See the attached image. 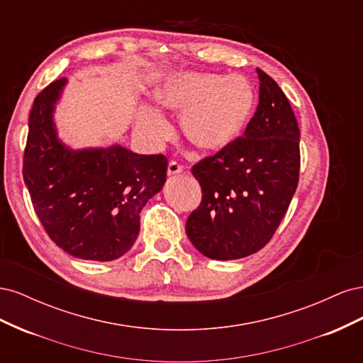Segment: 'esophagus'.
I'll list each match as a JSON object with an SVG mask.
<instances>
[{"label":"esophagus","instance_id":"obj_1","mask_svg":"<svg viewBox=\"0 0 363 363\" xmlns=\"http://www.w3.org/2000/svg\"><path fill=\"white\" fill-rule=\"evenodd\" d=\"M180 172H183V167H182V164L177 163V162L171 160V162L168 163V175H175V174H180Z\"/></svg>","mask_w":363,"mask_h":363}]
</instances>
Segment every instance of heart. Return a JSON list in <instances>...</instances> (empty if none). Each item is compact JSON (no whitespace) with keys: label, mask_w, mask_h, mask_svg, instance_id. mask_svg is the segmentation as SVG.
I'll return each instance as SVG.
<instances>
[{"label":"heart","mask_w":363,"mask_h":363,"mask_svg":"<svg viewBox=\"0 0 363 363\" xmlns=\"http://www.w3.org/2000/svg\"><path fill=\"white\" fill-rule=\"evenodd\" d=\"M156 104L182 113L180 127L192 145L206 152L225 150L244 133L256 108V92L242 75L183 71L168 75L156 87ZM136 130L151 145L171 138L168 119L152 106H142Z\"/></svg>","instance_id":"heart-1"}]
</instances>
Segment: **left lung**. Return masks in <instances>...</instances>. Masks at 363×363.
Returning <instances> with one entry per match:
<instances>
[{"instance_id": "8db88e82", "label": "left lung", "mask_w": 363, "mask_h": 363, "mask_svg": "<svg viewBox=\"0 0 363 363\" xmlns=\"http://www.w3.org/2000/svg\"><path fill=\"white\" fill-rule=\"evenodd\" d=\"M259 106L239 138L194 164L203 200L186 233L206 257L233 260L265 247L298 184L300 130L286 95L257 69Z\"/></svg>"}]
</instances>
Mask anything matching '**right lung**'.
<instances>
[{"instance_id": "right-lung-1", "label": "right lung", "mask_w": 363, "mask_h": 363, "mask_svg": "<svg viewBox=\"0 0 363 363\" xmlns=\"http://www.w3.org/2000/svg\"><path fill=\"white\" fill-rule=\"evenodd\" d=\"M67 79L47 86L33 103L23 175L48 236L68 255L96 262L133 247L140 211L167 182V157L123 145L72 150L57 136L54 111Z\"/></svg>"}]
</instances>
